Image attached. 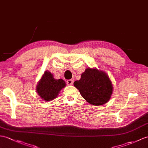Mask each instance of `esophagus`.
<instances>
[{
	"label": "esophagus",
	"instance_id": "1",
	"mask_svg": "<svg viewBox=\"0 0 148 148\" xmlns=\"http://www.w3.org/2000/svg\"><path fill=\"white\" fill-rule=\"evenodd\" d=\"M73 82H74V81L73 79H69L67 81V84L68 85H73Z\"/></svg>",
	"mask_w": 148,
	"mask_h": 148
}]
</instances>
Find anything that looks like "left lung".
I'll list each match as a JSON object with an SVG mask.
<instances>
[{"label":"left lung","instance_id":"left-lung-1","mask_svg":"<svg viewBox=\"0 0 148 148\" xmlns=\"http://www.w3.org/2000/svg\"><path fill=\"white\" fill-rule=\"evenodd\" d=\"M81 95L89 103L99 106L106 103L113 91L112 82L103 71L97 68H86L81 79L74 82Z\"/></svg>","mask_w":148,"mask_h":148}]
</instances>
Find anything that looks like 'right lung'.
<instances>
[{
    "label": "right lung",
    "mask_w": 148,
    "mask_h": 148,
    "mask_svg": "<svg viewBox=\"0 0 148 148\" xmlns=\"http://www.w3.org/2000/svg\"><path fill=\"white\" fill-rule=\"evenodd\" d=\"M66 84L63 79H56L49 71H45L36 86V92L43 100L49 101L57 97Z\"/></svg>",
    "instance_id": "obj_1"
}]
</instances>
